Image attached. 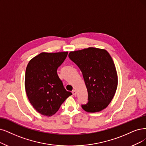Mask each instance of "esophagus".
Returning <instances> with one entry per match:
<instances>
[{"mask_svg":"<svg viewBox=\"0 0 146 146\" xmlns=\"http://www.w3.org/2000/svg\"><path fill=\"white\" fill-rule=\"evenodd\" d=\"M72 94H73L74 96L76 95V90H73L72 91Z\"/></svg>","mask_w":146,"mask_h":146,"instance_id":"esophagus-1","label":"esophagus"}]
</instances>
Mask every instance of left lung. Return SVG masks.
Listing matches in <instances>:
<instances>
[{"mask_svg": "<svg viewBox=\"0 0 146 146\" xmlns=\"http://www.w3.org/2000/svg\"><path fill=\"white\" fill-rule=\"evenodd\" d=\"M68 57L82 72L88 91V103L82 105L88 112H99L108 106L115 93L118 77L115 64L105 49L88 47L70 52Z\"/></svg>", "mask_w": 146, "mask_h": 146, "instance_id": "obj_1", "label": "left lung"}]
</instances>
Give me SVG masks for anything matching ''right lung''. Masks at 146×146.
Masks as SVG:
<instances>
[{
	"mask_svg": "<svg viewBox=\"0 0 146 146\" xmlns=\"http://www.w3.org/2000/svg\"><path fill=\"white\" fill-rule=\"evenodd\" d=\"M67 52H42L31 59L25 73V90L34 108L50 117L72 93L64 88L57 69L67 56Z\"/></svg>",
	"mask_w": 146,
	"mask_h": 146,
	"instance_id": "1",
	"label": "right lung"
}]
</instances>
